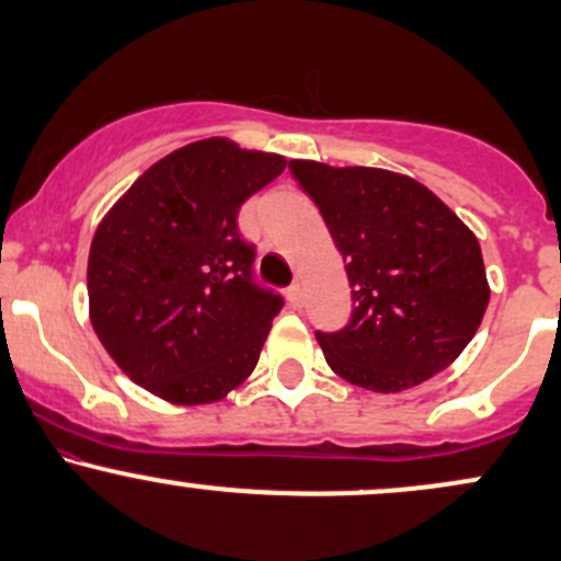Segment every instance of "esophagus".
Returning <instances> with one entry per match:
<instances>
[{"mask_svg": "<svg viewBox=\"0 0 561 561\" xmlns=\"http://www.w3.org/2000/svg\"><path fill=\"white\" fill-rule=\"evenodd\" d=\"M287 300H289V306H293V308H300V302H302L300 282H295V285L287 287Z\"/></svg>", "mask_w": 561, "mask_h": 561, "instance_id": "34e87169", "label": "esophagus"}]
</instances>
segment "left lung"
Returning <instances> with one entry per match:
<instances>
[{
	"label": "left lung",
	"instance_id": "1",
	"mask_svg": "<svg viewBox=\"0 0 561 561\" xmlns=\"http://www.w3.org/2000/svg\"><path fill=\"white\" fill-rule=\"evenodd\" d=\"M289 171L317 203L351 282V321L317 332L330 369L375 392L446 369L491 300L478 237L403 173L317 160H289Z\"/></svg>",
	"mask_w": 561,
	"mask_h": 561
}]
</instances>
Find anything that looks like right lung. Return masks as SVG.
I'll return each mask as SVG.
<instances>
[{
	"label": "right lung",
	"mask_w": 561,
	"mask_h": 561,
	"mask_svg": "<svg viewBox=\"0 0 561 561\" xmlns=\"http://www.w3.org/2000/svg\"><path fill=\"white\" fill-rule=\"evenodd\" d=\"M287 160L229 139L150 165L94 231L92 327L134 382L171 403H214L250 377L285 300L255 282L237 216Z\"/></svg>",
	"instance_id": "obj_1"
}]
</instances>
